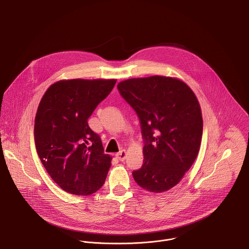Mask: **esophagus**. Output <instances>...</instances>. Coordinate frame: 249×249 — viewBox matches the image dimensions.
I'll use <instances>...</instances> for the list:
<instances>
[{"mask_svg":"<svg viewBox=\"0 0 249 249\" xmlns=\"http://www.w3.org/2000/svg\"><path fill=\"white\" fill-rule=\"evenodd\" d=\"M115 156H116V158H117L119 160L123 161V160H125V159H126L127 152H126L125 150H122V151H120L118 154H116Z\"/></svg>","mask_w":249,"mask_h":249,"instance_id":"esophagus-1","label":"esophagus"}]
</instances>
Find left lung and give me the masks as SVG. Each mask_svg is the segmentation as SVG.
I'll use <instances>...</instances> for the list:
<instances>
[{
	"instance_id": "8db88e82",
	"label": "left lung",
	"mask_w": 249,
	"mask_h": 249,
	"mask_svg": "<svg viewBox=\"0 0 249 249\" xmlns=\"http://www.w3.org/2000/svg\"><path fill=\"white\" fill-rule=\"evenodd\" d=\"M117 89L137 112L145 142L144 163L133 171L134 179L149 192L168 191L179 183L200 150L199 101L184 82L171 77L129 79Z\"/></svg>"
}]
</instances>
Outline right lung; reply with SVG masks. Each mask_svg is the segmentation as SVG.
Returning a JSON list of instances; mask_svg holds the SVG:
<instances>
[{"label":"right lung","mask_w":249,"mask_h":249,"mask_svg":"<svg viewBox=\"0 0 249 249\" xmlns=\"http://www.w3.org/2000/svg\"><path fill=\"white\" fill-rule=\"evenodd\" d=\"M116 84L110 80H61L42 96L34 121V141L51 178L66 192L87 196L103 185L112 158L88 124L98 103Z\"/></svg>","instance_id":"right-lung-1"}]
</instances>
